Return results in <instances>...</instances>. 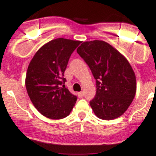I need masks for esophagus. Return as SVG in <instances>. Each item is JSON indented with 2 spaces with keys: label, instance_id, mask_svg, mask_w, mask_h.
I'll return each mask as SVG.
<instances>
[{
  "label": "esophagus",
  "instance_id": "obj_1",
  "mask_svg": "<svg viewBox=\"0 0 156 156\" xmlns=\"http://www.w3.org/2000/svg\"><path fill=\"white\" fill-rule=\"evenodd\" d=\"M78 95L79 98H82L83 95H84V93H83V91H81V92H78Z\"/></svg>",
  "mask_w": 156,
  "mask_h": 156
}]
</instances>
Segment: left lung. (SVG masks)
Returning a JSON list of instances; mask_svg holds the SVG:
<instances>
[{
	"label": "left lung",
	"instance_id": "obj_1",
	"mask_svg": "<svg viewBox=\"0 0 156 156\" xmlns=\"http://www.w3.org/2000/svg\"><path fill=\"white\" fill-rule=\"evenodd\" d=\"M77 52L96 80V94L90 101L95 115L112 120L124 114L136 92L135 72L127 59L103 41L83 42Z\"/></svg>",
	"mask_w": 156,
	"mask_h": 156
}]
</instances>
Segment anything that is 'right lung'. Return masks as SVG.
Segmentation results:
<instances>
[{
    "label": "right lung",
    "mask_w": 156,
    "mask_h": 156,
    "mask_svg": "<svg viewBox=\"0 0 156 156\" xmlns=\"http://www.w3.org/2000/svg\"><path fill=\"white\" fill-rule=\"evenodd\" d=\"M80 41L57 38L43 45L30 61L25 85L30 101L37 111L51 119L67 117L76 103L64 85V73L71 54Z\"/></svg>",
    "instance_id": "1"
}]
</instances>
